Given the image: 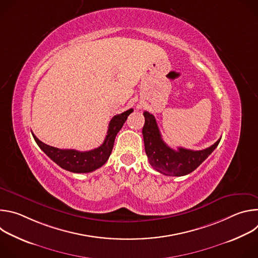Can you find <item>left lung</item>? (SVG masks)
Instances as JSON below:
<instances>
[{
	"label": "left lung",
	"instance_id": "obj_1",
	"mask_svg": "<svg viewBox=\"0 0 258 258\" xmlns=\"http://www.w3.org/2000/svg\"><path fill=\"white\" fill-rule=\"evenodd\" d=\"M145 124L143 126V138L145 151L150 164L165 175L181 176L194 171L216 148L220 139L203 150L194 151L178 147L177 150L171 149L161 138L155 117L145 111Z\"/></svg>",
	"mask_w": 258,
	"mask_h": 258
}]
</instances>
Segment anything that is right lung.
<instances>
[{"label":"right lung","instance_id":"obj_1","mask_svg":"<svg viewBox=\"0 0 258 258\" xmlns=\"http://www.w3.org/2000/svg\"><path fill=\"white\" fill-rule=\"evenodd\" d=\"M134 111L128 109L121 114L113 116L110 120L106 138L103 144L96 149L90 151H78L75 149H58L40 141L33 134V139L40 148L60 167L71 172L86 173L92 172L101 167L112 152L114 140L117 133L127 119V116Z\"/></svg>","mask_w":258,"mask_h":258}]
</instances>
